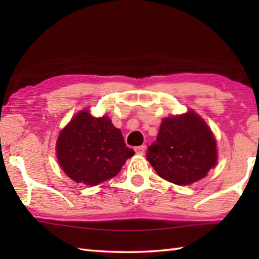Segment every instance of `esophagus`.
Segmentation results:
<instances>
[{
	"label": "esophagus",
	"instance_id": "34e87169",
	"mask_svg": "<svg viewBox=\"0 0 259 259\" xmlns=\"http://www.w3.org/2000/svg\"><path fill=\"white\" fill-rule=\"evenodd\" d=\"M145 146L144 145H142V146H137V147H135V152L137 153L138 155H143L144 153H145Z\"/></svg>",
	"mask_w": 259,
	"mask_h": 259
}]
</instances>
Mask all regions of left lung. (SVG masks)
Instances as JSON below:
<instances>
[{"mask_svg":"<svg viewBox=\"0 0 259 259\" xmlns=\"http://www.w3.org/2000/svg\"><path fill=\"white\" fill-rule=\"evenodd\" d=\"M147 161L161 178L190 185L207 176L216 165V139L194 111L164 117L156 142L148 147Z\"/></svg>","mask_w":259,"mask_h":259,"instance_id":"1","label":"left lung"}]
</instances>
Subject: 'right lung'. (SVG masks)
I'll return each mask as SVG.
<instances>
[{
  "instance_id": "1",
  "label": "right lung",
  "mask_w": 259,
  "mask_h": 259,
  "mask_svg": "<svg viewBox=\"0 0 259 259\" xmlns=\"http://www.w3.org/2000/svg\"><path fill=\"white\" fill-rule=\"evenodd\" d=\"M56 152L64 172L89 186L116 176L135 154L108 116L95 117L88 109L77 113L61 130Z\"/></svg>"
}]
</instances>
